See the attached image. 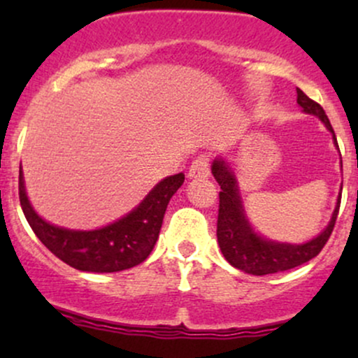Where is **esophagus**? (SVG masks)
Here are the masks:
<instances>
[{"mask_svg":"<svg viewBox=\"0 0 358 358\" xmlns=\"http://www.w3.org/2000/svg\"><path fill=\"white\" fill-rule=\"evenodd\" d=\"M210 175V156L200 155L193 159L190 170H188V176L190 178H205Z\"/></svg>","mask_w":358,"mask_h":358,"instance_id":"34e87169","label":"esophagus"}]
</instances>
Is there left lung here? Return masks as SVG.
Here are the masks:
<instances>
[{
  "instance_id": "8db88e82",
  "label": "left lung",
  "mask_w": 358,
  "mask_h": 358,
  "mask_svg": "<svg viewBox=\"0 0 358 358\" xmlns=\"http://www.w3.org/2000/svg\"><path fill=\"white\" fill-rule=\"evenodd\" d=\"M298 104L308 114H315L324 122V126L334 133L335 145L336 136L330 119L318 102L306 96L301 89H296ZM212 173L220 185L219 192V217H217V241H219L220 250L224 257L234 266V268L244 271V273L254 274V276H264V274L282 273V271L298 268L318 256L322 252L331 232H334L336 215H338L340 200L336 205L334 217L324 231L306 244H278L259 237L250 229L249 222L245 220L244 210H242L239 192H237L236 176L224 159H215L212 165Z\"/></svg>"
}]
</instances>
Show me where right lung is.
I'll return each mask as SVG.
<instances>
[{
	"mask_svg": "<svg viewBox=\"0 0 358 358\" xmlns=\"http://www.w3.org/2000/svg\"><path fill=\"white\" fill-rule=\"evenodd\" d=\"M185 175L178 173L159 182L148 196L121 220L99 231H67L40 219L31 208L23 187L20 168V203L28 224L42 244L65 264L87 273H116L141 264L153 250L166 207L182 187Z\"/></svg>",
	"mask_w": 358,
	"mask_h": 358,
	"instance_id": "right-lung-1",
	"label": "right lung"
}]
</instances>
